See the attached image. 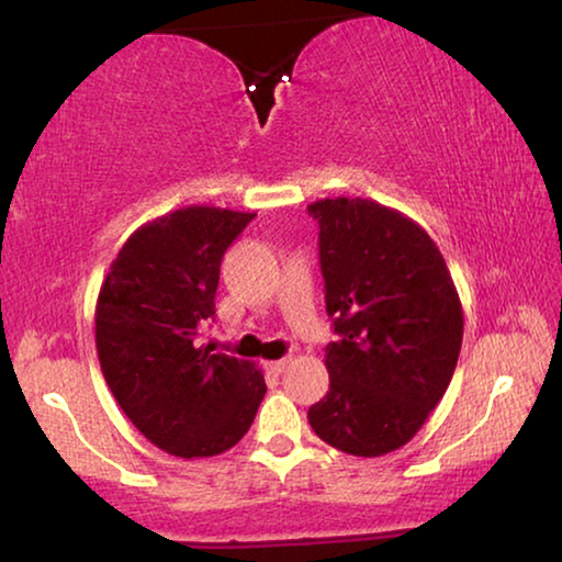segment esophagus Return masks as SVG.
<instances>
[{
    "label": "esophagus",
    "instance_id": "34e87169",
    "mask_svg": "<svg viewBox=\"0 0 562 562\" xmlns=\"http://www.w3.org/2000/svg\"><path fill=\"white\" fill-rule=\"evenodd\" d=\"M286 366H289V358H283V360H271V363H266V371H268V373H273V375H281L283 371H286Z\"/></svg>",
    "mask_w": 562,
    "mask_h": 562
}]
</instances>
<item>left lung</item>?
Masks as SVG:
<instances>
[{"label": "left lung", "instance_id": "1", "mask_svg": "<svg viewBox=\"0 0 562 562\" xmlns=\"http://www.w3.org/2000/svg\"><path fill=\"white\" fill-rule=\"evenodd\" d=\"M319 263L335 333L329 391L310 406L319 440L379 458L412 440L456 373L463 306L440 248L373 199H319Z\"/></svg>", "mask_w": 562, "mask_h": 562}]
</instances>
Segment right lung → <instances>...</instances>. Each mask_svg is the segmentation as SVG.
I'll return each mask as SVG.
<instances>
[{
  "mask_svg": "<svg viewBox=\"0 0 562 562\" xmlns=\"http://www.w3.org/2000/svg\"><path fill=\"white\" fill-rule=\"evenodd\" d=\"M252 212L191 204L127 237L97 296V356L127 419L176 458L243 440L266 394L250 360L196 345L214 314L220 263Z\"/></svg>",
  "mask_w": 562,
  "mask_h": 562,
  "instance_id": "1",
  "label": "right lung"
}]
</instances>
